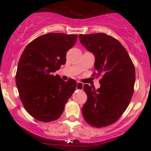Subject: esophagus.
<instances>
[{
	"instance_id": "1",
	"label": "esophagus",
	"mask_w": 151,
	"mask_h": 151,
	"mask_svg": "<svg viewBox=\"0 0 151 151\" xmlns=\"http://www.w3.org/2000/svg\"><path fill=\"white\" fill-rule=\"evenodd\" d=\"M83 83H82V82H78L77 84H76V88H77L78 90H82L83 89Z\"/></svg>"
}]
</instances>
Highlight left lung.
Returning <instances> with one entry per match:
<instances>
[{
	"instance_id": "left-lung-1",
	"label": "left lung",
	"mask_w": 151,
	"mask_h": 151,
	"mask_svg": "<svg viewBox=\"0 0 151 151\" xmlns=\"http://www.w3.org/2000/svg\"><path fill=\"white\" fill-rule=\"evenodd\" d=\"M82 45L96 58L93 76H102L100 88L84 84L87 100L82 108L84 119L102 128L118 120L133 96L135 69L127 51L118 40L106 34H80Z\"/></svg>"
}]
</instances>
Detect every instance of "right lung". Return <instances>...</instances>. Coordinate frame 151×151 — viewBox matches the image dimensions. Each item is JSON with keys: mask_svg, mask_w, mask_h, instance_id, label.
<instances>
[{"mask_svg": "<svg viewBox=\"0 0 151 151\" xmlns=\"http://www.w3.org/2000/svg\"><path fill=\"white\" fill-rule=\"evenodd\" d=\"M77 39V35L48 33L32 41L20 58L16 86L24 108L37 120L58 119L76 91V80L65 82L53 73L65 65L67 52Z\"/></svg>", "mask_w": 151, "mask_h": 151, "instance_id": "1", "label": "right lung"}]
</instances>
